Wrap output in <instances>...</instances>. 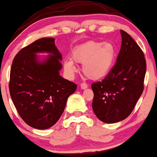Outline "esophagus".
Listing matches in <instances>:
<instances>
[{
  "mask_svg": "<svg viewBox=\"0 0 157 157\" xmlns=\"http://www.w3.org/2000/svg\"><path fill=\"white\" fill-rule=\"evenodd\" d=\"M80 88L82 89H86V88H88V85L86 83V82H82L80 84Z\"/></svg>",
  "mask_w": 157,
  "mask_h": 157,
  "instance_id": "34e87169",
  "label": "esophagus"
}]
</instances>
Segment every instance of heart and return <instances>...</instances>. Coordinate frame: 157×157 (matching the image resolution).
I'll return each mask as SVG.
<instances>
[{
    "instance_id": "obj_1",
    "label": "heart",
    "mask_w": 157,
    "mask_h": 157,
    "mask_svg": "<svg viewBox=\"0 0 157 157\" xmlns=\"http://www.w3.org/2000/svg\"><path fill=\"white\" fill-rule=\"evenodd\" d=\"M114 55V47L110 43L89 41L74 48L71 60L64 61V70L68 76L72 77L76 71L74 63L82 64L85 76L91 80H100L109 74Z\"/></svg>"
}]
</instances>
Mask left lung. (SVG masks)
Masks as SVG:
<instances>
[{
    "mask_svg": "<svg viewBox=\"0 0 157 157\" xmlns=\"http://www.w3.org/2000/svg\"><path fill=\"white\" fill-rule=\"evenodd\" d=\"M120 33L122 44L116 64L101 82L91 84L93 111L106 123L127 118L144 89L146 60L143 52L127 32L120 30Z\"/></svg>",
    "mask_w": 157,
    "mask_h": 157,
    "instance_id": "obj_1",
    "label": "left lung"
}]
</instances>
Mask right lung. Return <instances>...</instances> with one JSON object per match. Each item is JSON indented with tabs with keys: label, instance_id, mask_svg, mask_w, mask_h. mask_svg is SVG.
<instances>
[{
	"label": "right lung",
	"instance_id": "right-lung-1",
	"mask_svg": "<svg viewBox=\"0 0 157 157\" xmlns=\"http://www.w3.org/2000/svg\"><path fill=\"white\" fill-rule=\"evenodd\" d=\"M39 52L50 55L43 61ZM62 55L55 38H41L23 48L15 55L10 70V96L20 117L37 129L53 126L63 112L68 97L77 85L63 78Z\"/></svg>",
	"mask_w": 157,
	"mask_h": 157
}]
</instances>
